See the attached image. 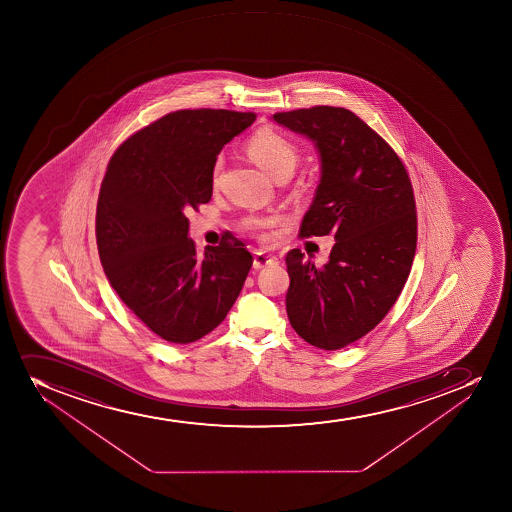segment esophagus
I'll list each match as a JSON object with an SVG mask.
<instances>
[{"mask_svg": "<svg viewBox=\"0 0 512 512\" xmlns=\"http://www.w3.org/2000/svg\"><path fill=\"white\" fill-rule=\"evenodd\" d=\"M277 264H279V260L274 255H270V253L257 252L255 257H253V269H264V267H269V265Z\"/></svg>", "mask_w": 512, "mask_h": 512, "instance_id": "obj_1", "label": "esophagus"}]
</instances>
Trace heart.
I'll list each match as a JSON object with an SVG mask.
<instances>
[{"instance_id": "b5f03b06", "label": "heart", "mask_w": 512, "mask_h": 512, "mask_svg": "<svg viewBox=\"0 0 512 512\" xmlns=\"http://www.w3.org/2000/svg\"><path fill=\"white\" fill-rule=\"evenodd\" d=\"M248 153L253 162L264 168L265 172L275 177L282 170H294L297 162V148L289 138L274 128H260L253 133L248 140ZM222 170V158L213 163L212 177L217 180L218 173ZM274 223L272 218H250L248 225L255 228L270 227Z\"/></svg>"}]
</instances>
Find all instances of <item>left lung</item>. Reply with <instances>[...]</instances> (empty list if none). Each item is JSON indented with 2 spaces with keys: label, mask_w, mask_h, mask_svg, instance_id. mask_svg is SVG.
Segmentation results:
<instances>
[{
  "label": "left lung",
  "mask_w": 512,
  "mask_h": 512,
  "mask_svg": "<svg viewBox=\"0 0 512 512\" xmlns=\"http://www.w3.org/2000/svg\"><path fill=\"white\" fill-rule=\"evenodd\" d=\"M274 120L320 153V183L300 237L335 238L322 269L299 248L287 253V315L305 342L342 349L384 319L407 282L417 245L412 183L389 143L350 110L302 108Z\"/></svg>",
  "instance_id": "left-lung-1"
}]
</instances>
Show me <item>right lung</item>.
Masks as SVG:
<instances>
[{
	"instance_id": "add662e5",
	"label": "right lung",
	"mask_w": 512,
	"mask_h": 512,
	"mask_svg": "<svg viewBox=\"0 0 512 512\" xmlns=\"http://www.w3.org/2000/svg\"><path fill=\"white\" fill-rule=\"evenodd\" d=\"M255 113L178 110L117 148L97 203L103 270L123 304L172 344H190L222 324L252 255L240 240L198 257L185 212L210 202L213 163Z\"/></svg>"
}]
</instances>
